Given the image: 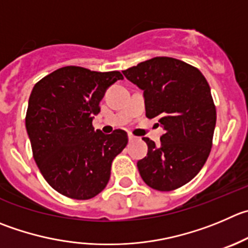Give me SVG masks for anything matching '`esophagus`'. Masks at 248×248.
<instances>
[{"instance_id":"obj_1","label":"esophagus","mask_w":248,"mask_h":248,"mask_svg":"<svg viewBox=\"0 0 248 248\" xmlns=\"http://www.w3.org/2000/svg\"><path fill=\"white\" fill-rule=\"evenodd\" d=\"M128 138H129V142H134V141H135L136 139H138V138H136V136L131 135V134H129V135H128Z\"/></svg>"}]
</instances>
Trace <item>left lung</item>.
<instances>
[{"mask_svg":"<svg viewBox=\"0 0 248 248\" xmlns=\"http://www.w3.org/2000/svg\"><path fill=\"white\" fill-rule=\"evenodd\" d=\"M143 91L146 115L159 117L164 134L138 162L150 187L170 191L199 174L212 148L217 112L206 78L192 65L170 57H155L123 70Z\"/></svg>","mask_w":248,"mask_h":248,"instance_id":"left-lung-1","label":"left lung"}]
</instances>
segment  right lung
I'll use <instances>...</instances> for the list:
<instances>
[{"mask_svg":"<svg viewBox=\"0 0 248 248\" xmlns=\"http://www.w3.org/2000/svg\"><path fill=\"white\" fill-rule=\"evenodd\" d=\"M119 72L63 67L40 80L28 103L25 128L45 180L74 200L95 197L107 186L112 162L128 143L124 130L106 135L93 126L106 91Z\"/></svg>","mask_w":248,"mask_h":248,"instance_id":"obj_1","label":"right lung"}]
</instances>
